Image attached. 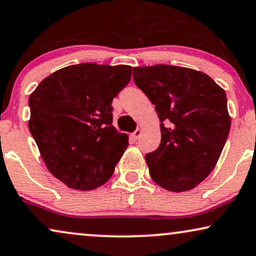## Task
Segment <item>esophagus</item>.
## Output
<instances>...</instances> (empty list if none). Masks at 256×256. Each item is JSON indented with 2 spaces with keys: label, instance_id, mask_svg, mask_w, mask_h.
I'll return each mask as SVG.
<instances>
[{
  "label": "esophagus",
  "instance_id": "34e87169",
  "mask_svg": "<svg viewBox=\"0 0 256 256\" xmlns=\"http://www.w3.org/2000/svg\"><path fill=\"white\" fill-rule=\"evenodd\" d=\"M140 134H142V128H137V130H136L134 134H131V137L134 140H138L139 137H140Z\"/></svg>",
  "mask_w": 256,
  "mask_h": 256
}]
</instances>
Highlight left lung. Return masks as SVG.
<instances>
[{
    "label": "left lung",
    "instance_id": "8db88e82",
    "mask_svg": "<svg viewBox=\"0 0 256 256\" xmlns=\"http://www.w3.org/2000/svg\"><path fill=\"white\" fill-rule=\"evenodd\" d=\"M132 76L160 120L159 148L145 156L150 176L171 192L194 188L216 168L230 134L226 92L188 68L139 66Z\"/></svg>",
    "mask_w": 256,
    "mask_h": 256
}]
</instances>
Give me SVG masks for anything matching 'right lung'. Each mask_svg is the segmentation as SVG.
<instances>
[{
  "instance_id": "1",
  "label": "right lung",
  "mask_w": 256,
  "mask_h": 256,
  "mask_svg": "<svg viewBox=\"0 0 256 256\" xmlns=\"http://www.w3.org/2000/svg\"><path fill=\"white\" fill-rule=\"evenodd\" d=\"M128 66L80 63L51 74L30 94L29 130L51 174L90 190L114 174L128 137L112 126V100L131 80Z\"/></svg>"
}]
</instances>
